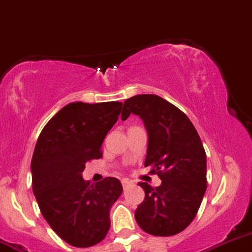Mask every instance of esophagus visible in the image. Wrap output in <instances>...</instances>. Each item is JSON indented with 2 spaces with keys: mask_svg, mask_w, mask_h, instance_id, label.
<instances>
[{
  "mask_svg": "<svg viewBox=\"0 0 252 252\" xmlns=\"http://www.w3.org/2000/svg\"><path fill=\"white\" fill-rule=\"evenodd\" d=\"M130 184H131L130 180L122 179V185H123V188H126V187H128V185H130Z\"/></svg>",
  "mask_w": 252,
  "mask_h": 252,
  "instance_id": "1",
  "label": "esophagus"
}]
</instances>
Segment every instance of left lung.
<instances>
[{"label": "left lung", "instance_id": "left-lung-1", "mask_svg": "<svg viewBox=\"0 0 252 252\" xmlns=\"http://www.w3.org/2000/svg\"><path fill=\"white\" fill-rule=\"evenodd\" d=\"M130 113L144 121L149 133L145 167L162 180L159 187L139 183L145 199L135 211L144 232L171 236L183 232L196 216L207 188L206 152L187 114L157 95L126 100L122 119Z\"/></svg>", "mask_w": 252, "mask_h": 252}]
</instances>
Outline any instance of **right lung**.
<instances>
[{
	"label": "right lung",
	"mask_w": 252,
	"mask_h": 252,
	"mask_svg": "<svg viewBox=\"0 0 252 252\" xmlns=\"http://www.w3.org/2000/svg\"><path fill=\"white\" fill-rule=\"evenodd\" d=\"M123 103L72 102L48 121L32 158V191L42 216L61 239L75 248L102 241L110 210L123 188L107 177L95 185L81 177L85 164L102 157L103 139Z\"/></svg>",
	"instance_id": "obj_1"
}]
</instances>
